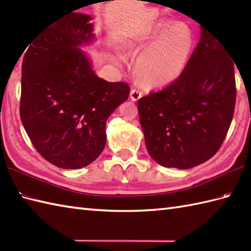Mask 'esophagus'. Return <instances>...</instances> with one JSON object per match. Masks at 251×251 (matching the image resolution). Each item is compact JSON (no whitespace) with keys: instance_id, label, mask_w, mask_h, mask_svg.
Returning <instances> with one entry per match:
<instances>
[{"instance_id":"1","label":"esophagus","mask_w":251,"mask_h":251,"mask_svg":"<svg viewBox=\"0 0 251 251\" xmlns=\"http://www.w3.org/2000/svg\"><path fill=\"white\" fill-rule=\"evenodd\" d=\"M141 97H142L141 92H139V90H137V89H131V92H130V99H131L132 101H138Z\"/></svg>"}]
</instances>
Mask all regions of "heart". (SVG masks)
Here are the masks:
<instances>
[{
	"instance_id": "1",
	"label": "heart",
	"mask_w": 251,
	"mask_h": 251,
	"mask_svg": "<svg viewBox=\"0 0 251 251\" xmlns=\"http://www.w3.org/2000/svg\"><path fill=\"white\" fill-rule=\"evenodd\" d=\"M129 55L138 56L135 74L143 86L164 89L182 76L195 47V36L188 25H172L158 20L141 39H129L123 43ZM110 59L116 65H124L125 56L113 50Z\"/></svg>"
}]
</instances>
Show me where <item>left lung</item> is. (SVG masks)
<instances>
[{
	"label": "left lung",
	"instance_id": "8db88e82",
	"mask_svg": "<svg viewBox=\"0 0 251 251\" xmlns=\"http://www.w3.org/2000/svg\"><path fill=\"white\" fill-rule=\"evenodd\" d=\"M236 100L234 62L210 32L201 37L177 82L138 101L147 150L164 167L189 169L219 150Z\"/></svg>",
	"mask_w": 251,
	"mask_h": 251
}]
</instances>
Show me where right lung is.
<instances>
[{
	"instance_id": "1",
	"label": "right lung",
	"mask_w": 251,
	"mask_h": 251,
	"mask_svg": "<svg viewBox=\"0 0 251 251\" xmlns=\"http://www.w3.org/2000/svg\"><path fill=\"white\" fill-rule=\"evenodd\" d=\"M92 20L72 12L54 21L31 41L23 60L21 122L36 151L63 169L85 167L100 155L106 120L129 96L126 83L99 77L82 50L96 41Z\"/></svg>"
}]
</instances>
